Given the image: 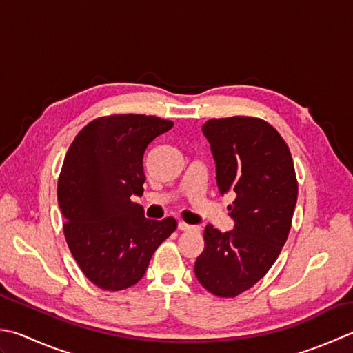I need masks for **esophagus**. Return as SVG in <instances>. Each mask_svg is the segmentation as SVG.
Wrapping results in <instances>:
<instances>
[{"mask_svg":"<svg viewBox=\"0 0 353 353\" xmlns=\"http://www.w3.org/2000/svg\"><path fill=\"white\" fill-rule=\"evenodd\" d=\"M177 228L181 231H199L197 226H192V225H188V223H185V222H179Z\"/></svg>","mask_w":353,"mask_h":353,"instance_id":"obj_1","label":"esophagus"}]
</instances>
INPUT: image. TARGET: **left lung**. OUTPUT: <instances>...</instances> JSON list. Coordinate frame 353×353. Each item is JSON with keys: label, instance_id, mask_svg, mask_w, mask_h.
<instances>
[{"label": "left lung", "instance_id": "1", "mask_svg": "<svg viewBox=\"0 0 353 353\" xmlns=\"http://www.w3.org/2000/svg\"><path fill=\"white\" fill-rule=\"evenodd\" d=\"M202 131L216 161L220 194L232 192L228 206L234 230L205 228V250L196 277L217 296H237L271 269L285 246L299 196L291 151L279 131L257 117L210 119Z\"/></svg>", "mask_w": 353, "mask_h": 353}]
</instances>
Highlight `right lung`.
I'll list each match as a JSON object with an SVG mask.
<instances>
[{
  "label": "right lung",
  "instance_id": "right-lung-1",
  "mask_svg": "<svg viewBox=\"0 0 353 353\" xmlns=\"http://www.w3.org/2000/svg\"><path fill=\"white\" fill-rule=\"evenodd\" d=\"M171 128V121L156 116H103L82 128L67 151L58 181L64 236L81 271L103 291L136 285L176 230L172 217L147 219L131 200L143 192L148 143Z\"/></svg>",
  "mask_w": 353,
  "mask_h": 353
}]
</instances>
